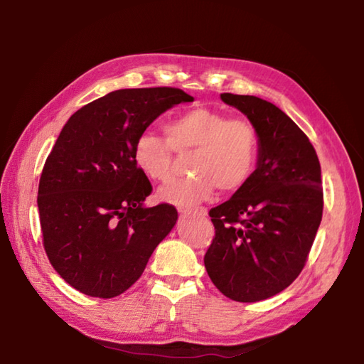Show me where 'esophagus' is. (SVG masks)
<instances>
[{"label": "esophagus", "instance_id": "1", "mask_svg": "<svg viewBox=\"0 0 364 364\" xmlns=\"http://www.w3.org/2000/svg\"><path fill=\"white\" fill-rule=\"evenodd\" d=\"M178 212H180V215H183V217H189V215H193V213H197V215H202V217H205L207 208H204V207L193 208V207L180 205V207H178Z\"/></svg>", "mask_w": 364, "mask_h": 364}]
</instances>
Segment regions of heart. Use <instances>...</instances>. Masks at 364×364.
I'll use <instances>...</instances> for the list:
<instances>
[{
	"label": "heart",
	"mask_w": 364,
	"mask_h": 364,
	"mask_svg": "<svg viewBox=\"0 0 364 364\" xmlns=\"http://www.w3.org/2000/svg\"><path fill=\"white\" fill-rule=\"evenodd\" d=\"M165 138L143 133L134 143L136 167L154 181H167L173 173V151L188 154L189 176L171 180L159 197L175 205L204 200L215 188L221 193L241 189L250 180L258 159V134L249 120L223 110L196 107L178 114L164 127Z\"/></svg>",
	"instance_id": "1"
}]
</instances>
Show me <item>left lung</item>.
Listing matches in <instances>:
<instances>
[{"label": "left lung", "instance_id": "obj_1", "mask_svg": "<svg viewBox=\"0 0 364 364\" xmlns=\"http://www.w3.org/2000/svg\"><path fill=\"white\" fill-rule=\"evenodd\" d=\"M258 134L257 168L230 200L213 207L215 237L204 257L218 291L258 301L284 291L304 269L323 218L321 167L306 134L257 96L223 93Z\"/></svg>", "mask_w": 364, "mask_h": 364}]
</instances>
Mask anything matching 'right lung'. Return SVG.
Wrapping results in <instances>:
<instances>
[{
	"label": "right lung",
	"mask_w": 364,
	"mask_h": 364,
	"mask_svg": "<svg viewBox=\"0 0 364 364\" xmlns=\"http://www.w3.org/2000/svg\"><path fill=\"white\" fill-rule=\"evenodd\" d=\"M191 101L168 86L117 90L67 120L43 167L36 202L46 255L73 289L100 299L123 294L175 226L173 205L143 207L152 186L133 149L160 114Z\"/></svg>",
	"instance_id": "1"
}]
</instances>
